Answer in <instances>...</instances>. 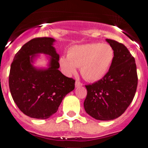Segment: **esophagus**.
Returning a JSON list of instances; mask_svg holds the SVG:
<instances>
[{"label":"esophagus","instance_id":"esophagus-1","mask_svg":"<svg viewBox=\"0 0 148 148\" xmlns=\"http://www.w3.org/2000/svg\"><path fill=\"white\" fill-rule=\"evenodd\" d=\"M82 86V84L80 82V81H78V80H76V82H75V87H79V86Z\"/></svg>","mask_w":148,"mask_h":148}]
</instances>
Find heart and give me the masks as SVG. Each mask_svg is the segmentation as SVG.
I'll return each instance as SVG.
<instances>
[{"label": "heart", "mask_w": 148, "mask_h": 148, "mask_svg": "<svg viewBox=\"0 0 148 148\" xmlns=\"http://www.w3.org/2000/svg\"><path fill=\"white\" fill-rule=\"evenodd\" d=\"M114 58V51L108 44L89 43L71 47L68 56H62L59 64L67 76L75 74L80 68V74L90 82L99 80L109 71Z\"/></svg>", "instance_id": "heart-1"}]
</instances>
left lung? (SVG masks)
<instances>
[{
  "mask_svg": "<svg viewBox=\"0 0 148 148\" xmlns=\"http://www.w3.org/2000/svg\"><path fill=\"white\" fill-rule=\"evenodd\" d=\"M106 41L113 49V62L101 80L85 86L87 95L84 103L86 113L101 121L113 120L124 113L138 86L134 57L122 43L108 39Z\"/></svg>",
  "mask_w": 148,
  "mask_h": 148,
  "instance_id": "left-lung-1",
  "label": "left lung"
}]
</instances>
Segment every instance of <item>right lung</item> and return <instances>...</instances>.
Here are the masks:
<instances>
[{
	"mask_svg": "<svg viewBox=\"0 0 148 148\" xmlns=\"http://www.w3.org/2000/svg\"><path fill=\"white\" fill-rule=\"evenodd\" d=\"M53 38L32 39L15 55L10 66L9 87L16 105L33 119H46L58 111L62 99L74 89L75 80L58 70L59 55ZM39 53L47 55L48 68H36Z\"/></svg>",
	"mask_w": 148,
	"mask_h": 148,
	"instance_id": "add662e5",
	"label": "right lung"
}]
</instances>
